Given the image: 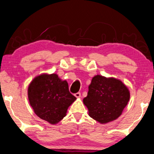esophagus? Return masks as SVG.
I'll use <instances>...</instances> for the list:
<instances>
[{"mask_svg":"<svg viewBox=\"0 0 154 154\" xmlns=\"http://www.w3.org/2000/svg\"><path fill=\"white\" fill-rule=\"evenodd\" d=\"M74 96H75V97H77V98H79V97H81V93L80 92H78V93H75Z\"/></svg>","mask_w":154,"mask_h":154,"instance_id":"34e87169","label":"esophagus"}]
</instances>
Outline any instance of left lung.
<instances>
[{
    "mask_svg": "<svg viewBox=\"0 0 154 154\" xmlns=\"http://www.w3.org/2000/svg\"><path fill=\"white\" fill-rule=\"evenodd\" d=\"M130 99V92L122 81L97 75L88 86L84 104L94 120L104 124L116 120Z\"/></svg>",
    "mask_w": 154,
    "mask_h": 154,
    "instance_id": "obj_1",
    "label": "left lung"
}]
</instances>
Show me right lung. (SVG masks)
Here are the masks:
<instances>
[{"mask_svg":"<svg viewBox=\"0 0 154 154\" xmlns=\"http://www.w3.org/2000/svg\"><path fill=\"white\" fill-rule=\"evenodd\" d=\"M28 97L36 115L52 125L66 116L68 106L76 99L67 81L54 73L36 77L29 86Z\"/></svg>","mask_w":154,"mask_h":154,"instance_id":"1","label":"right lung"}]
</instances>
